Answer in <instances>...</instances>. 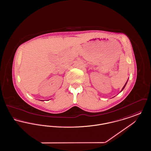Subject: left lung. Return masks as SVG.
Masks as SVG:
<instances>
[{"label":"left lung","mask_w":151,"mask_h":151,"mask_svg":"<svg viewBox=\"0 0 151 151\" xmlns=\"http://www.w3.org/2000/svg\"><path fill=\"white\" fill-rule=\"evenodd\" d=\"M127 81H128V80H127ZM127 82H126V84H125V85H124V86H123V88H122V91H123V89H124V87H125V86H126V84H127Z\"/></svg>","instance_id":"left-lung-1"}]
</instances>
